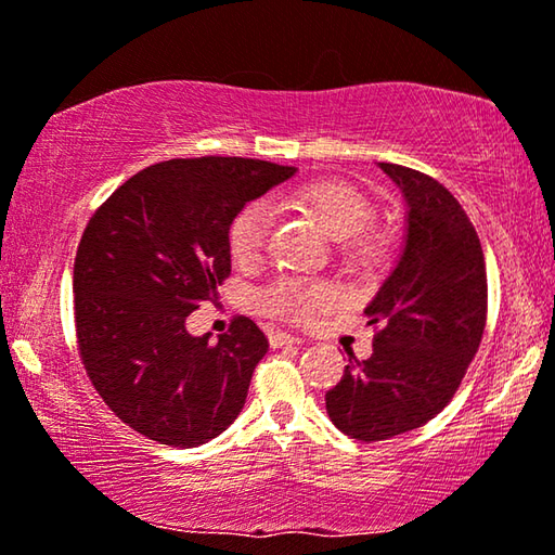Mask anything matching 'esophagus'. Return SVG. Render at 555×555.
Listing matches in <instances>:
<instances>
[{
    "instance_id": "esophagus-1",
    "label": "esophagus",
    "mask_w": 555,
    "mask_h": 555,
    "mask_svg": "<svg viewBox=\"0 0 555 555\" xmlns=\"http://www.w3.org/2000/svg\"><path fill=\"white\" fill-rule=\"evenodd\" d=\"M269 343H271V348H284V346H301L304 340L292 336V333L271 331V333H269Z\"/></svg>"
}]
</instances>
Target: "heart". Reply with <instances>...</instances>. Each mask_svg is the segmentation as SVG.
<instances>
[{"label":"heart","instance_id":"1","mask_svg":"<svg viewBox=\"0 0 555 555\" xmlns=\"http://www.w3.org/2000/svg\"><path fill=\"white\" fill-rule=\"evenodd\" d=\"M279 202L311 217L333 242H343L346 257L360 263L380 259L383 246L363 230L373 222V205L353 184L340 180H313L279 195ZM271 230V209L263 202H251L230 227V249L240 263L261 257ZM336 288L321 281L279 279L261 294V309L286 321H306L333 304Z\"/></svg>","mask_w":555,"mask_h":555}]
</instances>
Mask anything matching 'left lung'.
I'll return each mask as SVG.
<instances>
[{"label": "left lung", "instance_id": "obj_1", "mask_svg": "<svg viewBox=\"0 0 555 555\" xmlns=\"http://www.w3.org/2000/svg\"><path fill=\"white\" fill-rule=\"evenodd\" d=\"M404 199L392 271L365 306L380 325L367 360H348L325 410L343 435L377 442L410 433L447 408L487 323V263L469 217L444 184L377 163Z\"/></svg>", "mask_w": 555, "mask_h": 555}]
</instances>
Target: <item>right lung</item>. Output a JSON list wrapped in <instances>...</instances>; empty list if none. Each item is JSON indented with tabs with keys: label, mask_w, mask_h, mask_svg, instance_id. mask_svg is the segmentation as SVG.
Wrapping results in <instances>:
<instances>
[{
	"label": "right lung",
	"mask_w": 555,
	"mask_h": 555,
	"mask_svg": "<svg viewBox=\"0 0 555 555\" xmlns=\"http://www.w3.org/2000/svg\"><path fill=\"white\" fill-rule=\"evenodd\" d=\"M294 175L249 157L167 160L91 217L74 263L78 348L93 388L135 433L188 450L242 412L267 336L240 315L212 346L188 315L230 276L234 217Z\"/></svg>",
	"instance_id": "add662e5"
}]
</instances>
